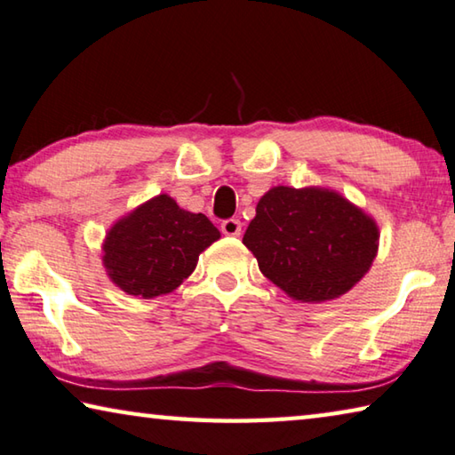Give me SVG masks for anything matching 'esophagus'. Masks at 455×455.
Instances as JSON below:
<instances>
[{
    "instance_id": "esophagus-1",
    "label": "esophagus",
    "mask_w": 455,
    "mask_h": 455,
    "mask_svg": "<svg viewBox=\"0 0 455 455\" xmlns=\"http://www.w3.org/2000/svg\"><path fill=\"white\" fill-rule=\"evenodd\" d=\"M221 234L226 235H240L242 234V221L240 220H226L221 221Z\"/></svg>"
}]
</instances>
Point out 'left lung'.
Listing matches in <instances>:
<instances>
[{
  "label": "left lung",
  "mask_w": 455,
  "mask_h": 455,
  "mask_svg": "<svg viewBox=\"0 0 455 455\" xmlns=\"http://www.w3.org/2000/svg\"><path fill=\"white\" fill-rule=\"evenodd\" d=\"M264 276L300 302L348 292L379 250V228L361 207L323 188H272L243 234Z\"/></svg>",
  "instance_id": "1"
}]
</instances>
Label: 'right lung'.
Instances as JSON below:
<instances>
[{
    "instance_id": "1",
    "label": "right lung",
    "mask_w": 455,
    "mask_h": 455,
    "mask_svg": "<svg viewBox=\"0 0 455 455\" xmlns=\"http://www.w3.org/2000/svg\"><path fill=\"white\" fill-rule=\"evenodd\" d=\"M215 240L218 228L204 213L185 212L163 193L108 229L102 264L126 294L155 298L173 292Z\"/></svg>"
}]
</instances>
